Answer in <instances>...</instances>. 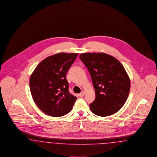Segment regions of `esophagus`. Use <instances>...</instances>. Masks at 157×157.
Returning <instances> with one entry per match:
<instances>
[{"mask_svg":"<svg viewBox=\"0 0 157 157\" xmlns=\"http://www.w3.org/2000/svg\"><path fill=\"white\" fill-rule=\"evenodd\" d=\"M84 91H82L78 94V96H79L80 97H82V96H84Z\"/></svg>","mask_w":157,"mask_h":157,"instance_id":"esophagus-1","label":"esophagus"}]
</instances>
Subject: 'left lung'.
I'll return each mask as SVG.
<instances>
[{"label": "left lung", "mask_w": 157, "mask_h": 157, "mask_svg": "<svg viewBox=\"0 0 157 157\" xmlns=\"http://www.w3.org/2000/svg\"><path fill=\"white\" fill-rule=\"evenodd\" d=\"M80 58L89 70L96 99L90 104L91 112L99 116L112 115L119 110L128 98L131 81L122 64L103 52H86Z\"/></svg>", "instance_id": "1"}]
</instances>
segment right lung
Returning <instances> with one entry per match:
<instances>
[{
  "mask_svg": "<svg viewBox=\"0 0 157 157\" xmlns=\"http://www.w3.org/2000/svg\"><path fill=\"white\" fill-rule=\"evenodd\" d=\"M78 54L60 52L49 56L39 63L31 75L33 99L44 113L59 117L71 110L77 98L69 93L66 77Z\"/></svg>",
  "mask_w": 157,
  "mask_h": 157,
  "instance_id": "add662e5",
  "label": "right lung"
}]
</instances>
